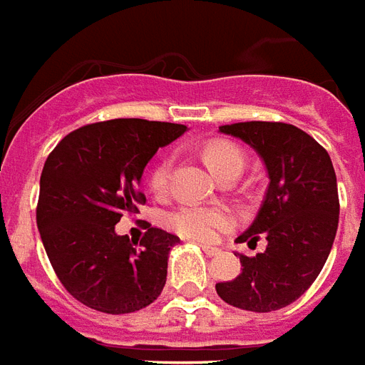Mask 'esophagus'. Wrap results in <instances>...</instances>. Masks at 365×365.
Returning a JSON list of instances; mask_svg holds the SVG:
<instances>
[{"label": "esophagus", "mask_w": 365, "mask_h": 365, "mask_svg": "<svg viewBox=\"0 0 365 365\" xmlns=\"http://www.w3.org/2000/svg\"><path fill=\"white\" fill-rule=\"evenodd\" d=\"M202 251L206 252L208 257H215V255H220V249H217V247H208V245H202Z\"/></svg>", "instance_id": "1"}]
</instances>
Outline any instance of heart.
I'll list each match as a JSON object with an SVG mask.
<instances>
[{
	"instance_id": "obj_1",
	"label": "heart",
	"mask_w": 365,
	"mask_h": 365,
	"mask_svg": "<svg viewBox=\"0 0 365 365\" xmlns=\"http://www.w3.org/2000/svg\"><path fill=\"white\" fill-rule=\"evenodd\" d=\"M204 161L217 179L235 167H243V153L230 142H210L204 148ZM169 175H171V159H163L151 169L150 188L151 192L161 196L169 188ZM169 230L177 235L200 243H212L220 237L223 230L231 225L230 212L222 208H208V206H180L167 215Z\"/></svg>"
}]
</instances>
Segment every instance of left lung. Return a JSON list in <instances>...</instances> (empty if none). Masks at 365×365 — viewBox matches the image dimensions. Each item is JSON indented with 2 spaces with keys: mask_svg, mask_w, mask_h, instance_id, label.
I'll return each mask as SVG.
<instances>
[{
  "mask_svg": "<svg viewBox=\"0 0 365 365\" xmlns=\"http://www.w3.org/2000/svg\"><path fill=\"white\" fill-rule=\"evenodd\" d=\"M220 132L241 138L267 165V196L239 243L257 247V257L239 255L241 274L215 284L223 302L239 309L268 313L294 303L315 282L339 227V188L327 150L307 132L286 122H237Z\"/></svg>",
  "mask_w": 365,
  "mask_h": 365,
  "instance_id": "obj_1",
  "label": "left lung"
}]
</instances>
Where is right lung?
<instances>
[{"mask_svg": "<svg viewBox=\"0 0 365 365\" xmlns=\"http://www.w3.org/2000/svg\"><path fill=\"white\" fill-rule=\"evenodd\" d=\"M185 124L116 118L70 132L41 175L36 225L58 280L77 302L122 315L148 307L163 292L169 251L179 243L148 225L134 243L114 225L143 204V169Z\"/></svg>", "mask_w": 365, "mask_h": 365, "instance_id": "obj_1", "label": "right lung"}]
</instances>
